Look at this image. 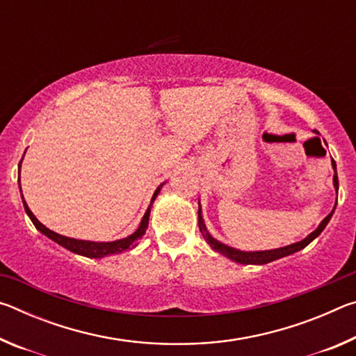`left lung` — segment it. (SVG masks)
I'll return each instance as SVG.
<instances>
[{
	"instance_id": "obj_1",
	"label": "left lung",
	"mask_w": 356,
	"mask_h": 356,
	"mask_svg": "<svg viewBox=\"0 0 356 356\" xmlns=\"http://www.w3.org/2000/svg\"><path fill=\"white\" fill-rule=\"evenodd\" d=\"M314 134L316 135H321L317 130H314ZM331 166H333V170H334L333 185H334V190H336V195H337V190H339V180H337L336 161L333 159H331ZM334 209H336V204H334L333 210H331V212L327 216H325V218L321 221V225L317 226L316 231H312L308 237H305L303 240H300V242H297V243L282 246V248L265 250V251H242V250L232 248V246H229L226 243H221L220 240H216L215 237L210 236V232L207 231V227H206V222H204L201 202H200V210H197V221H200V231L202 234V237L206 238V242L210 245V248L215 250L216 252H220V254L226 256L227 259H231V261L237 262V264H243V265H264V264L273 262V261H276V259L291 256V254H293V252L303 250L305 246H308L312 242V240L321 236L323 229L327 227L328 221L331 220V216H333V213H334Z\"/></svg>"
}]
</instances>
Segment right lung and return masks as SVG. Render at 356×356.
I'll return each mask as SVG.
<instances>
[{
  "instance_id": "right-lung-1",
  "label": "right lung",
  "mask_w": 356,
  "mask_h": 356,
  "mask_svg": "<svg viewBox=\"0 0 356 356\" xmlns=\"http://www.w3.org/2000/svg\"><path fill=\"white\" fill-rule=\"evenodd\" d=\"M23 160V159H22ZM22 163V161H20ZM166 182L160 184L156 186V190L154 191L152 195V200H150L149 207L146 210V213L143 215L140 226L136 227V231L134 234H130V236L120 238V240H114V242H91V240H78V238H72V237H65L61 236V234H58L55 231H51V229H48L47 226L42 225V222L35 218L34 213L29 210L28 204L25 201V197H23V193H22V186H20V165H19V186H20V193H22V201H23V207H25V212L29 216V220L33 221V225L35 226L39 232L44 234L45 237L51 238L53 242L61 245L63 248L69 250L72 252H75V254H80L84 257H89V259H102V257H106V256H111V254H119V252L122 251H127L135 248L138 245V240H141L144 234H146V229L149 226V216H150V207H152V204L155 201V197L159 196V193L161 190V186H163Z\"/></svg>"
}]
</instances>
